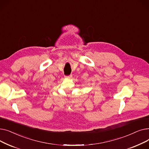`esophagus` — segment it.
<instances>
[{"instance_id": "34e87169", "label": "esophagus", "mask_w": 149, "mask_h": 149, "mask_svg": "<svg viewBox=\"0 0 149 149\" xmlns=\"http://www.w3.org/2000/svg\"><path fill=\"white\" fill-rule=\"evenodd\" d=\"M72 77V76L71 75H68V76H65V78H66V79H71Z\"/></svg>"}]
</instances>
